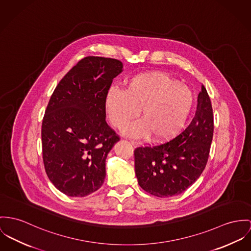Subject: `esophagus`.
<instances>
[{
	"label": "esophagus",
	"instance_id": "esophagus-1",
	"mask_svg": "<svg viewBox=\"0 0 251 251\" xmlns=\"http://www.w3.org/2000/svg\"><path fill=\"white\" fill-rule=\"evenodd\" d=\"M130 142H131V144H132V145H134V146H135V145H137V144H138V142H137V141H135V140H133V139H131V140H130Z\"/></svg>",
	"mask_w": 251,
	"mask_h": 251
}]
</instances>
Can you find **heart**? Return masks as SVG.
<instances>
[{"instance_id":"b5f03b06","label":"heart","mask_w":251,"mask_h":251,"mask_svg":"<svg viewBox=\"0 0 251 251\" xmlns=\"http://www.w3.org/2000/svg\"><path fill=\"white\" fill-rule=\"evenodd\" d=\"M190 89L163 73L134 75L125 90L112 87L105 97V109L112 125L124 127L137 116L141 119L127 125L125 135L141 137L150 134L155 140H167L184 126L194 106Z\"/></svg>"}]
</instances>
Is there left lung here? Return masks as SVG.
<instances>
[{"mask_svg": "<svg viewBox=\"0 0 251 251\" xmlns=\"http://www.w3.org/2000/svg\"><path fill=\"white\" fill-rule=\"evenodd\" d=\"M213 132L211 100L201 85L193 119L179 135L160 144L135 148V175L140 187L159 198L185 191L206 166Z\"/></svg>", "mask_w": 251, "mask_h": 251, "instance_id": "left-lung-1", "label": "left lung"}]
</instances>
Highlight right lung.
Wrapping results in <instances>:
<instances>
[{
  "mask_svg": "<svg viewBox=\"0 0 251 251\" xmlns=\"http://www.w3.org/2000/svg\"><path fill=\"white\" fill-rule=\"evenodd\" d=\"M122 63L87 56L61 79L42 122L46 173L62 193L85 197L99 189L105 161L119 135L106 122L105 97Z\"/></svg>",
  "mask_w": 251,
  "mask_h": 251,
  "instance_id": "1",
  "label": "right lung"
}]
</instances>
